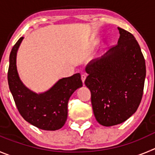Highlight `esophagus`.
I'll return each instance as SVG.
<instances>
[{
  "label": "esophagus",
  "mask_w": 155,
  "mask_h": 155,
  "mask_svg": "<svg viewBox=\"0 0 155 155\" xmlns=\"http://www.w3.org/2000/svg\"><path fill=\"white\" fill-rule=\"evenodd\" d=\"M86 74H82V75H81V79H82V82H83V83H84L85 80H86Z\"/></svg>",
  "instance_id": "esophagus-1"
}]
</instances>
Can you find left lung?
Instances as JSON below:
<instances>
[{
  "label": "left lung",
  "instance_id": "obj_1",
  "mask_svg": "<svg viewBox=\"0 0 155 155\" xmlns=\"http://www.w3.org/2000/svg\"><path fill=\"white\" fill-rule=\"evenodd\" d=\"M118 43L86 66L85 84L91 92L93 113L103 126L129 118L141 102L146 76L145 60L134 36L118 27Z\"/></svg>",
  "mask_w": 155,
  "mask_h": 155
}]
</instances>
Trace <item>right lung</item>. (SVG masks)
<instances>
[{
	"label": "right lung",
	"instance_id": "add662e5",
	"mask_svg": "<svg viewBox=\"0 0 155 155\" xmlns=\"http://www.w3.org/2000/svg\"><path fill=\"white\" fill-rule=\"evenodd\" d=\"M23 40L24 37L19 39L11 50L8 73L10 91L17 109L27 122L40 129H60L67 119L69 98L82 86L80 74L59 79L46 92L32 91L23 83L17 69V53Z\"/></svg>",
	"mask_w": 155,
	"mask_h": 155
}]
</instances>
